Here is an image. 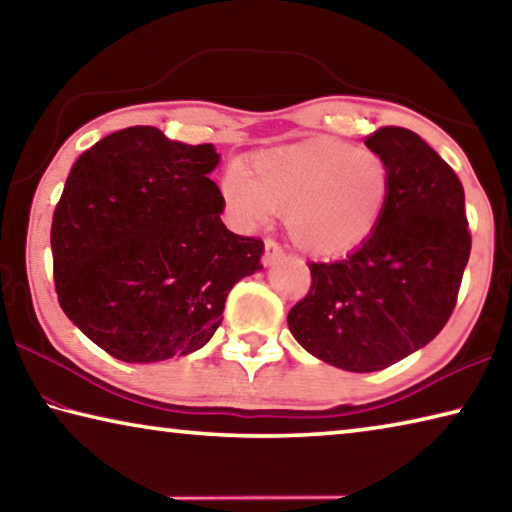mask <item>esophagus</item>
Here are the masks:
<instances>
[{
	"mask_svg": "<svg viewBox=\"0 0 512 512\" xmlns=\"http://www.w3.org/2000/svg\"><path fill=\"white\" fill-rule=\"evenodd\" d=\"M282 257H284L282 246L277 244L275 239H266V241H264V255H262L264 266H271V264H275V262H280Z\"/></svg>",
	"mask_w": 512,
	"mask_h": 512,
	"instance_id": "esophagus-1",
	"label": "esophagus"
}]
</instances>
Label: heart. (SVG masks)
<instances>
[{
    "instance_id": "b5f03b06",
    "label": "heart",
    "mask_w": 512,
    "mask_h": 512,
    "mask_svg": "<svg viewBox=\"0 0 512 512\" xmlns=\"http://www.w3.org/2000/svg\"><path fill=\"white\" fill-rule=\"evenodd\" d=\"M391 192L379 153L341 140H311L255 153L221 180L239 225L257 228L284 210L289 237L316 255L343 253L375 230Z\"/></svg>"
}]
</instances>
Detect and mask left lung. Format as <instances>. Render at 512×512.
<instances>
[{"label": "left lung", "instance_id": "left-lung-1", "mask_svg": "<svg viewBox=\"0 0 512 512\" xmlns=\"http://www.w3.org/2000/svg\"><path fill=\"white\" fill-rule=\"evenodd\" d=\"M366 146L391 178L384 214L348 257L309 262V293L287 316L302 348L350 372L384 370L438 336L472 248L461 180L420 135L384 126Z\"/></svg>", "mask_w": 512, "mask_h": 512}]
</instances>
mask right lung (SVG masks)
Returning <instances> with one entry per match:
<instances>
[{
	"label": "right lung",
	"instance_id": "obj_1",
	"mask_svg": "<svg viewBox=\"0 0 512 512\" xmlns=\"http://www.w3.org/2000/svg\"><path fill=\"white\" fill-rule=\"evenodd\" d=\"M212 144L131 126L103 137L69 171L51 221V255L65 316L126 363L201 350L225 298L262 268L264 241L221 221L210 180Z\"/></svg>",
	"mask_w": 512,
	"mask_h": 512
}]
</instances>
